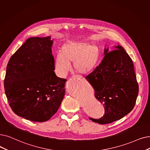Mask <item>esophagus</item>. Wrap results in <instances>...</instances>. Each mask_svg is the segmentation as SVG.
I'll use <instances>...</instances> for the list:
<instances>
[{
  "label": "esophagus",
  "mask_w": 150,
  "mask_h": 150,
  "mask_svg": "<svg viewBox=\"0 0 150 150\" xmlns=\"http://www.w3.org/2000/svg\"><path fill=\"white\" fill-rule=\"evenodd\" d=\"M74 77H75V78H79V79H81V76L80 75H74Z\"/></svg>",
  "instance_id": "1"
}]
</instances>
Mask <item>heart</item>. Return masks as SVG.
Wrapping results in <instances>:
<instances>
[{
	"instance_id": "obj_1",
	"label": "heart",
	"mask_w": 150,
	"mask_h": 150,
	"mask_svg": "<svg viewBox=\"0 0 150 150\" xmlns=\"http://www.w3.org/2000/svg\"><path fill=\"white\" fill-rule=\"evenodd\" d=\"M61 52L56 55L54 61V71L60 78L67 75L71 63L77 72L87 74L96 69L99 60V50L94 43L69 41L62 45Z\"/></svg>"
}]
</instances>
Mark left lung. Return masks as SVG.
I'll return each instance as SVG.
<instances>
[{
  "label": "left lung",
  "instance_id": "obj_1",
  "mask_svg": "<svg viewBox=\"0 0 150 150\" xmlns=\"http://www.w3.org/2000/svg\"><path fill=\"white\" fill-rule=\"evenodd\" d=\"M108 52L101 63L85 79L95 90V97L103 105L105 113L93 122L106 125L121 119L132 111L139 94L134 64L121 46Z\"/></svg>",
  "mask_w": 150,
  "mask_h": 150
}]
</instances>
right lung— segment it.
<instances>
[{
  "instance_id": "add662e5",
  "label": "right lung",
  "mask_w": 150,
  "mask_h": 150,
  "mask_svg": "<svg viewBox=\"0 0 150 150\" xmlns=\"http://www.w3.org/2000/svg\"><path fill=\"white\" fill-rule=\"evenodd\" d=\"M50 37H30L11 56L6 66L4 88L16 115L34 122L49 120L65 94L66 80L54 71Z\"/></svg>"
}]
</instances>
